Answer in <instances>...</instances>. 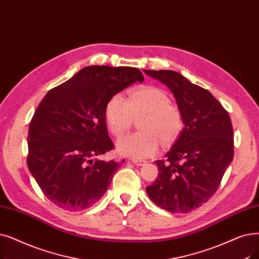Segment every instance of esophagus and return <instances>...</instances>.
<instances>
[{"instance_id": "obj_1", "label": "esophagus", "mask_w": 259, "mask_h": 259, "mask_svg": "<svg viewBox=\"0 0 259 259\" xmlns=\"http://www.w3.org/2000/svg\"><path fill=\"white\" fill-rule=\"evenodd\" d=\"M131 162H132L134 165H137V166H143V165H145L146 163H147V162L144 161V160H132Z\"/></svg>"}]
</instances>
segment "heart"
I'll list each match as a JSON object with an SVG mask.
<instances>
[{
    "instance_id": "b5f03b06",
    "label": "heart",
    "mask_w": 259,
    "mask_h": 259,
    "mask_svg": "<svg viewBox=\"0 0 259 259\" xmlns=\"http://www.w3.org/2000/svg\"><path fill=\"white\" fill-rule=\"evenodd\" d=\"M141 116H144L139 123L142 132L128 134L116 143V149L121 155L134 159L149 157L159 150L160 141L163 145L174 142L183 127L182 115L170 105L169 96L152 85L133 90L128 99L115 94L105 109L108 128L117 137L132 126L134 118Z\"/></svg>"
}]
</instances>
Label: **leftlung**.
Returning <instances> with one entry per match:
<instances>
[{
  "label": "left lung",
  "mask_w": 259,
  "mask_h": 259,
  "mask_svg": "<svg viewBox=\"0 0 259 259\" xmlns=\"http://www.w3.org/2000/svg\"><path fill=\"white\" fill-rule=\"evenodd\" d=\"M170 90L184 128L165 160L155 161L159 177L146 187L148 197L169 212H188L216 193L234 157L230 115L209 91L175 71H146Z\"/></svg>",
  "instance_id": "left-lung-1"
}]
</instances>
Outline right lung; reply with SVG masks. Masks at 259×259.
Segmentation results:
<instances>
[{"instance_id":"obj_1","label":"right lung","mask_w":259,"mask_h":259,"mask_svg":"<svg viewBox=\"0 0 259 259\" xmlns=\"http://www.w3.org/2000/svg\"><path fill=\"white\" fill-rule=\"evenodd\" d=\"M138 81L144 76L136 67L90 65L43 97L29 123L27 166L55 205L82 210L105 195L120 165L97 159L114 147L105 109Z\"/></svg>"}]
</instances>
